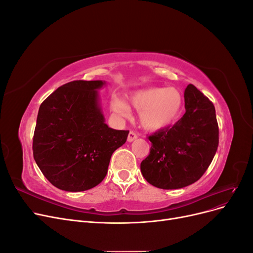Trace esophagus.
<instances>
[{"label": "esophagus", "instance_id": "1", "mask_svg": "<svg viewBox=\"0 0 253 253\" xmlns=\"http://www.w3.org/2000/svg\"><path fill=\"white\" fill-rule=\"evenodd\" d=\"M137 137H138V135H137V133L135 131H129L128 136H127V141L132 142L133 140H135L137 138Z\"/></svg>", "mask_w": 253, "mask_h": 253}]
</instances>
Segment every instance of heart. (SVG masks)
<instances>
[{"label":"heart","instance_id":"1","mask_svg":"<svg viewBox=\"0 0 253 253\" xmlns=\"http://www.w3.org/2000/svg\"><path fill=\"white\" fill-rule=\"evenodd\" d=\"M133 108L140 111L141 125L149 129L166 127L179 117L183 99L178 89L174 87H149L137 90L128 98ZM111 110L121 117H127L129 108L126 101L114 97Z\"/></svg>","mask_w":253,"mask_h":253}]
</instances>
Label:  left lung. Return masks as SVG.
<instances>
[{"instance_id": "left-lung-1", "label": "left lung", "mask_w": 253, "mask_h": 253, "mask_svg": "<svg viewBox=\"0 0 253 253\" xmlns=\"http://www.w3.org/2000/svg\"><path fill=\"white\" fill-rule=\"evenodd\" d=\"M186 113L173 126L150 135V154L140 170L149 183L170 190L187 187L208 169L218 147L213 103L193 84L185 89Z\"/></svg>"}]
</instances>
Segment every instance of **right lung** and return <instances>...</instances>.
Returning a JSON list of instances; mask_svg holds the SVG:
<instances>
[{
  "label": "right lung",
  "mask_w": 253,
  "mask_h": 253,
  "mask_svg": "<svg viewBox=\"0 0 253 253\" xmlns=\"http://www.w3.org/2000/svg\"><path fill=\"white\" fill-rule=\"evenodd\" d=\"M104 82L76 80L58 87L41 103L33 151L43 175L58 189L80 192L96 187L112 154L128 131L104 124L98 91Z\"/></svg>",
  "instance_id": "right-lung-1"
}]
</instances>
